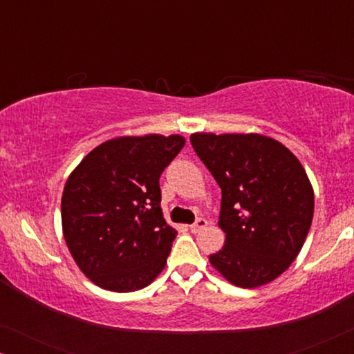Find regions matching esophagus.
<instances>
[{
  "label": "esophagus",
  "mask_w": 354,
  "mask_h": 354,
  "mask_svg": "<svg viewBox=\"0 0 354 354\" xmlns=\"http://www.w3.org/2000/svg\"><path fill=\"white\" fill-rule=\"evenodd\" d=\"M206 225H207V221L203 219V217H200V219H196L195 224L190 225V230L193 232V234H196V232H200V230L205 229Z\"/></svg>",
  "instance_id": "obj_1"
}]
</instances>
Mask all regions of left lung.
<instances>
[{"label":"left lung","mask_w":354,"mask_h":354,"mask_svg":"<svg viewBox=\"0 0 354 354\" xmlns=\"http://www.w3.org/2000/svg\"><path fill=\"white\" fill-rule=\"evenodd\" d=\"M198 158L222 190V250L209 263L232 285L256 288L290 268L306 240L314 192L298 158L259 133H192Z\"/></svg>","instance_id":"obj_1"}]
</instances>
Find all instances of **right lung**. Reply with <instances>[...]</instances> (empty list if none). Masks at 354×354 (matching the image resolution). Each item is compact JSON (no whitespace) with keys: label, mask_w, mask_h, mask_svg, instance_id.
<instances>
[{"label":"right lung","mask_w":354,"mask_h":354,"mask_svg":"<svg viewBox=\"0 0 354 354\" xmlns=\"http://www.w3.org/2000/svg\"><path fill=\"white\" fill-rule=\"evenodd\" d=\"M183 145L182 135L118 137L71 172L61 198L62 235L95 285L127 293L161 274L177 230L162 216L159 177Z\"/></svg>","instance_id":"1"}]
</instances>
